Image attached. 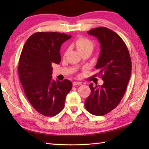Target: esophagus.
I'll use <instances>...</instances> for the list:
<instances>
[{"mask_svg":"<svg viewBox=\"0 0 149 149\" xmlns=\"http://www.w3.org/2000/svg\"><path fill=\"white\" fill-rule=\"evenodd\" d=\"M77 85H81V82L79 81H74L73 82V86H75Z\"/></svg>","mask_w":149,"mask_h":149,"instance_id":"esophagus-1","label":"esophagus"}]
</instances>
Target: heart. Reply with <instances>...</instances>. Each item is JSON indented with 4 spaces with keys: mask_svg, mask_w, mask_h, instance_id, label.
I'll use <instances>...</instances> for the list:
<instances>
[{
    "mask_svg": "<svg viewBox=\"0 0 149 149\" xmlns=\"http://www.w3.org/2000/svg\"><path fill=\"white\" fill-rule=\"evenodd\" d=\"M75 46L79 52L84 51L87 49L93 50L94 47V44L93 41L89 39L84 37H81L78 38L74 42Z\"/></svg>",
    "mask_w": 149,
    "mask_h": 149,
    "instance_id": "obj_1",
    "label": "heart"
}]
</instances>
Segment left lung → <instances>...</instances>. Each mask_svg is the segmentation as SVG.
<instances>
[{
  "instance_id": "8db88e82",
  "label": "left lung",
  "mask_w": 149,
  "mask_h": 149,
  "mask_svg": "<svg viewBox=\"0 0 149 149\" xmlns=\"http://www.w3.org/2000/svg\"><path fill=\"white\" fill-rule=\"evenodd\" d=\"M100 43V53L95 68L104 84L89 85L91 93L85 107L91 114L103 116L117 107L124 95L132 73V60L127 47L116 33L107 27L89 30Z\"/></svg>"
}]
</instances>
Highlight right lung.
Here are the masks:
<instances>
[{
    "mask_svg": "<svg viewBox=\"0 0 149 149\" xmlns=\"http://www.w3.org/2000/svg\"><path fill=\"white\" fill-rule=\"evenodd\" d=\"M72 35L57 32H37L26 42L18 63L19 78L30 104L45 116H54L64 107L72 87L68 79H52V64L61 61L60 50Z\"/></svg>",
    "mask_w": 149,
    "mask_h": 149,
    "instance_id": "right-lung-1",
    "label": "right lung"
}]
</instances>
